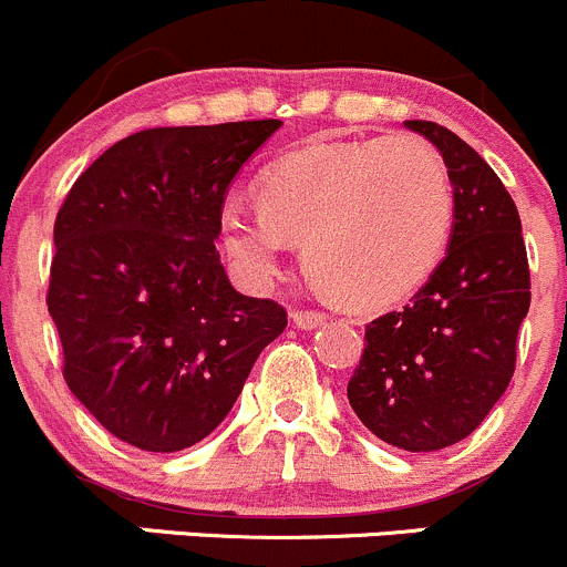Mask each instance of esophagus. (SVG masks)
I'll use <instances>...</instances> for the list:
<instances>
[{
  "mask_svg": "<svg viewBox=\"0 0 567 567\" xmlns=\"http://www.w3.org/2000/svg\"><path fill=\"white\" fill-rule=\"evenodd\" d=\"M291 319H295L297 327H302V330H313V327L324 324V313L322 311H311V308H297L295 313H291Z\"/></svg>",
  "mask_w": 567,
  "mask_h": 567,
  "instance_id": "esophagus-1",
  "label": "esophagus"
}]
</instances>
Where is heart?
<instances>
[{
    "label": "heart",
    "mask_w": 567,
    "mask_h": 567,
    "mask_svg": "<svg viewBox=\"0 0 567 567\" xmlns=\"http://www.w3.org/2000/svg\"><path fill=\"white\" fill-rule=\"evenodd\" d=\"M453 188L442 157L414 136L317 142L281 157L259 185V213L229 202L220 240L261 286L286 245L349 308H384L417 289L445 250Z\"/></svg>",
    "instance_id": "heart-1"
}]
</instances>
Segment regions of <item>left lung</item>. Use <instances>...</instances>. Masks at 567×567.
<instances>
[{
  "instance_id": "8db88e82",
  "label": "left lung",
  "mask_w": 567,
  "mask_h": 567,
  "mask_svg": "<svg viewBox=\"0 0 567 567\" xmlns=\"http://www.w3.org/2000/svg\"><path fill=\"white\" fill-rule=\"evenodd\" d=\"M406 127L445 157L456 204L451 248L401 311L365 324L347 395L379 440L431 453L470 436L511 384L529 265L518 209L492 166L436 122Z\"/></svg>"
}]
</instances>
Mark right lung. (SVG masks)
<instances>
[{"mask_svg": "<svg viewBox=\"0 0 567 567\" xmlns=\"http://www.w3.org/2000/svg\"><path fill=\"white\" fill-rule=\"evenodd\" d=\"M281 120L150 127L68 190L54 220L49 306L62 377L116 440L174 453L213 434L286 327L245 297L215 240L231 179Z\"/></svg>", "mask_w": 567, "mask_h": 567, "instance_id": "add662e5", "label": "right lung"}]
</instances>
